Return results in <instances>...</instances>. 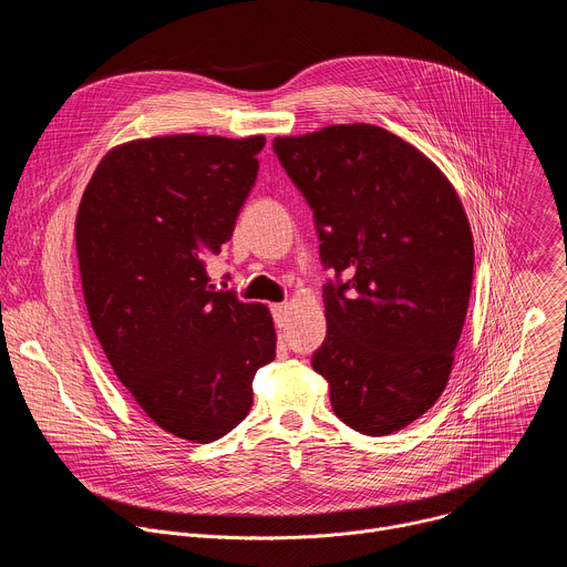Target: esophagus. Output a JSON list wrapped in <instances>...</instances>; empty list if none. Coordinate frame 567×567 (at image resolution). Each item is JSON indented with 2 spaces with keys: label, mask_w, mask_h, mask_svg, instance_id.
Wrapping results in <instances>:
<instances>
[{
  "label": "esophagus",
  "mask_w": 567,
  "mask_h": 567,
  "mask_svg": "<svg viewBox=\"0 0 567 567\" xmlns=\"http://www.w3.org/2000/svg\"><path fill=\"white\" fill-rule=\"evenodd\" d=\"M271 311H274V320H276V326H278V328H282V326H285V320H287V311H289V305H287V302H276V305H271Z\"/></svg>",
  "instance_id": "34e87169"
}]
</instances>
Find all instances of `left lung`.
<instances>
[{"instance_id":"obj_1","label":"left lung","mask_w":567,"mask_h":567,"mask_svg":"<svg viewBox=\"0 0 567 567\" xmlns=\"http://www.w3.org/2000/svg\"><path fill=\"white\" fill-rule=\"evenodd\" d=\"M274 150L313 210L328 334L311 368L337 417L381 437L444 392L473 282V235L449 177L401 136L328 125L276 136Z\"/></svg>"}]
</instances>
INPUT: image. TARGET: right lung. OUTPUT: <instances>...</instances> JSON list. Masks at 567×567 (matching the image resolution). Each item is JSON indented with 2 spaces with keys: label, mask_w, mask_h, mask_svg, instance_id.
Wrapping results in <instances>:
<instances>
[{
  "label": "right lung",
  "mask_w": 567,
  "mask_h": 567,
  "mask_svg": "<svg viewBox=\"0 0 567 567\" xmlns=\"http://www.w3.org/2000/svg\"><path fill=\"white\" fill-rule=\"evenodd\" d=\"M265 136L171 134L112 147L75 215L92 328L141 411L208 444L254 406V377L276 357L267 305L210 285L206 260L230 239Z\"/></svg>",
  "instance_id": "1"
}]
</instances>
